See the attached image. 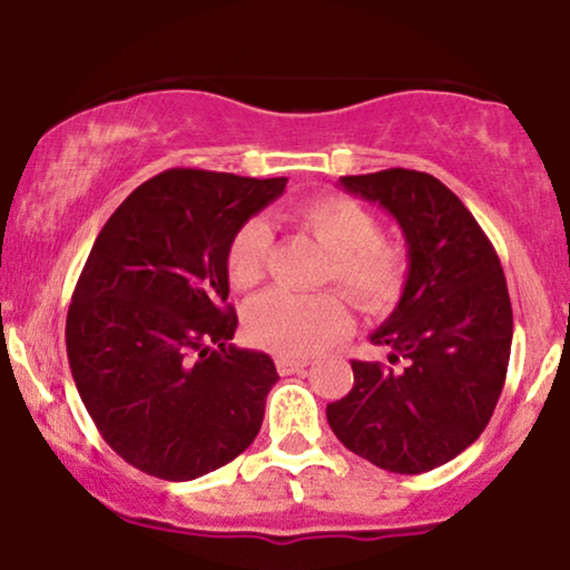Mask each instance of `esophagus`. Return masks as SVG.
Returning <instances> with one entry per match:
<instances>
[{
	"mask_svg": "<svg viewBox=\"0 0 570 570\" xmlns=\"http://www.w3.org/2000/svg\"><path fill=\"white\" fill-rule=\"evenodd\" d=\"M307 360H294V357H278L276 368L281 376H292V373H302L307 368Z\"/></svg>",
	"mask_w": 570,
	"mask_h": 570,
	"instance_id": "1",
	"label": "esophagus"
}]
</instances>
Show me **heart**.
<instances>
[{
    "mask_svg": "<svg viewBox=\"0 0 570 570\" xmlns=\"http://www.w3.org/2000/svg\"><path fill=\"white\" fill-rule=\"evenodd\" d=\"M328 252L323 284H336L365 313H381L400 297L407 276V257L394 242L379 236V223L360 202L331 194L302 202L286 215ZM271 232L263 220H247L226 252V271L234 289L247 292L265 276ZM244 326L257 347L281 357H307L331 347L352 328L347 302L336 292L297 297L268 292L252 302Z\"/></svg>",
    "mask_w": 570,
    "mask_h": 570,
    "instance_id": "b5f03b06",
    "label": "heart"
}]
</instances>
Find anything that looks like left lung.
<instances>
[{"mask_svg":"<svg viewBox=\"0 0 570 570\" xmlns=\"http://www.w3.org/2000/svg\"><path fill=\"white\" fill-rule=\"evenodd\" d=\"M338 186L400 223L407 281L371 334L400 368L352 360L355 384L326 407L328 426L384 471L426 473L476 442L500 400L513 342L505 273L476 218L429 173L389 168Z\"/></svg>","mask_w":570,"mask_h":570,"instance_id":"8db88e82","label":"left lung"}]
</instances>
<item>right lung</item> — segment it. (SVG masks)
Returning <instances> with one entry per match:
<instances>
[{"label": "right lung", "mask_w": 570, "mask_h": 570, "mask_svg": "<svg viewBox=\"0 0 570 570\" xmlns=\"http://www.w3.org/2000/svg\"><path fill=\"white\" fill-rule=\"evenodd\" d=\"M286 178L173 168L110 215L65 323L73 381L105 442L149 476L191 481L255 442L278 381L236 350L226 252Z\"/></svg>", "instance_id": "add662e5"}]
</instances>
